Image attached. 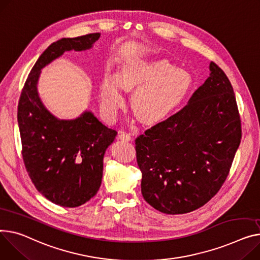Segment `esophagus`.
Here are the masks:
<instances>
[{"instance_id": "34e87169", "label": "esophagus", "mask_w": 260, "mask_h": 260, "mask_svg": "<svg viewBox=\"0 0 260 260\" xmlns=\"http://www.w3.org/2000/svg\"><path fill=\"white\" fill-rule=\"evenodd\" d=\"M118 137H119V139L122 141H131L132 140V136L125 132H120Z\"/></svg>"}]
</instances>
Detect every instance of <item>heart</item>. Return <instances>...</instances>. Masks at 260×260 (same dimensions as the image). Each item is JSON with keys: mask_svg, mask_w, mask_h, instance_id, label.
Here are the masks:
<instances>
[{"mask_svg": "<svg viewBox=\"0 0 260 260\" xmlns=\"http://www.w3.org/2000/svg\"><path fill=\"white\" fill-rule=\"evenodd\" d=\"M121 85L126 90L138 88L132 108L143 123H155L174 112L192 86V76L166 59L137 61L124 67L119 78L106 75L100 86L101 112L107 120L117 118L124 105Z\"/></svg>", "mask_w": 260, "mask_h": 260, "instance_id": "1", "label": "heart"}]
</instances>
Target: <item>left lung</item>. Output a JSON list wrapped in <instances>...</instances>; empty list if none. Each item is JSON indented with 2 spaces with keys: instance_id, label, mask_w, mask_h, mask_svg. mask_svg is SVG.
<instances>
[{
  "instance_id": "left-lung-1",
  "label": "left lung",
  "mask_w": 260,
  "mask_h": 260,
  "mask_svg": "<svg viewBox=\"0 0 260 260\" xmlns=\"http://www.w3.org/2000/svg\"><path fill=\"white\" fill-rule=\"evenodd\" d=\"M187 106L135 140L141 192L166 214L191 212L227 179L241 139L230 80L214 62Z\"/></svg>"
}]
</instances>
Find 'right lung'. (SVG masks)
<instances>
[{
	"mask_svg": "<svg viewBox=\"0 0 260 260\" xmlns=\"http://www.w3.org/2000/svg\"><path fill=\"white\" fill-rule=\"evenodd\" d=\"M100 33L61 39L40 56L24 84L17 107L22 154L28 175L50 202L74 208L99 190L103 157L117 136L90 111L78 118L60 120L43 105L38 92L42 69L66 51L91 49Z\"/></svg>",
	"mask_w": 260,
	"mask_h": 260,
	"instance_id": "add662e5",
	"label": "right lung"
}]
</instances>
